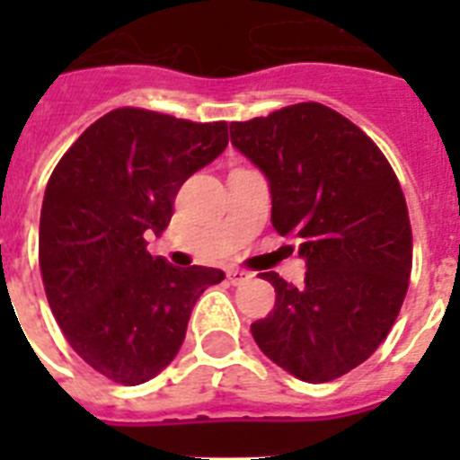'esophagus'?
<instances>
[{
  "label": "esophagus",
  "mask_w": 460,
  "mask_h": 460,
  "mask_svg": "<svg viewBox=\"0 0 460 460\" xmlns=\"http://www.w3.org/2000/svg\"><path fill=\"white\" fill-rule=\"evenodd\" d=\"M226 274H227V280H230L233 286H242V283H246V280H249L251 276H253V274H249V271L234 270V267H230V270H227Z\"/></svg>",
  "instance_id": "1"
}]
</instances>
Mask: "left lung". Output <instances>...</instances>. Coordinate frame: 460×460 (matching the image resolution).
Wrapping results in <instances>:
<instances>
[{"label": "left lung", "instance_id": "left-lung-1", "mask_svg": "<svg viewBox=\"0 0 460 460\" xmlns=\"http://www.w3.org/2000/svg\"><path fill=\"white\" fill-rule=\"evenodd\" d=\"M230 140L270 181L271 226L296 239L304 286L265 271L274 311L251 324L274 364L329 382L387 339L408 292L412 230L387 158L359 126L323 103L233 121Z\"/></svg>", "mask_w": 460, "mask_h": 460}]
</instances>
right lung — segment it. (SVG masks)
I'll return each instance as SVG.
<instances>
[{
    "label": "right lung",
    "mask_w": 460,
    "mask_h": 460,
    "mask_svg": "<svg viewBox=\"0 0 460 460\" xmlns=\"http://www.w3.org/2000/svg\"><path fill=\"white\" fill-rule=\"evenodd\" d=\"M226 147V121L117 108L73 142L48 181L39 230L48 304L73 350L110 380L133 387L164 371L195 302L226 279L147 251L180 186Z\"/></svg>",
    "instance_id": "add662e5"
}]
</instances>
